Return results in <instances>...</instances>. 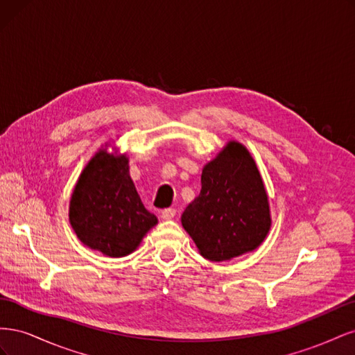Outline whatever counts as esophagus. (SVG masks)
<instances>
[{
    "label": "esophagus",
    "instance_id": "1",
    "mask_svg": "<svg viewBox=\"0 0 355 355\" xmlns=\"http://www.w3.org/2000/svg\"><path fill=\"white\" fill-rule=\"evenodd\" d=\"M175 216H176L175 209H164L163 211H161V218H163L164 220H170V219H173Z\"/></svg>",
    "mask_w": 355,
    "mask_h": 355
}]
</instances>
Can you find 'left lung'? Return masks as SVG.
<instances>
[{
	"label": "left lung",
	"mask_w": 355,
	"mask_h": 355,
	"mask_svg": "<svg viewBox=\"0 0 355 355\" xmlns=\"http://www.w3.org/2000/svg\"><path fill=\"white\" fill-rule=\"evenodd\" d=\"M180 220L200 254L213 262L231 261L263 243L272 223L270 201L243 144L230 141L202 167L200 194Z\"/></svg>",
	"instance_id": "obj_1"
}]
</instances>
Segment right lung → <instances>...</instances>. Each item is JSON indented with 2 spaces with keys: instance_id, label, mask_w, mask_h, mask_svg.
Returning <instances> with one entry per match:
<instances>
[{
  "instance_id": "right-lung-1",
  "label": "right lung",
  "mask_w": 355,
  "mask_h": 355,
  "mask_svg": "<svg viewBox=\"0 0 355 355\" xmlns=\"http://www.w3.org/2000/svg\"><path fill=\"white\" fill-rule=\"evenodd\" d=\"M69 223L78 240L110 257L133 253L158 223L139 197L125 154L99 149L75 184Z\"/></svg>"
}]
</instances>
